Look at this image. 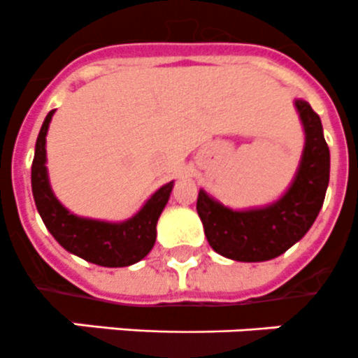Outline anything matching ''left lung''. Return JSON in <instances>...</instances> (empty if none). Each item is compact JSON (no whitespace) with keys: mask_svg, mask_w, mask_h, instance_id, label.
I'll use <instances>...</instances> for the list:
<instances>
[{"mask_svg":"<svg viewBox=\"0 0 358 358\" xmlns=\"http://www.w3.org/2000/svg\"><path fill=\"white\" fill-rule=\"evenodd\" d=\"M306 145L289 189L264 208L234 211L204 189L199 192L196 213L215 252L232 261L261 262L278 257L313 227L330 179V150L320 115L303 99L294 101Z\"/></svg>","mask_w":358,"mask_h":358,"instance_id":"obj_1","label":"left lung"}]
</instances>
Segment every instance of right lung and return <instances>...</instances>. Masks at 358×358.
I'll return each mask as SVG.
<instances>
[{
    "label": "right lung",
    "instance_id": "1",
    "mask_svg": "<svg viewBox=\"0 0 358 358\" xmlns=\"http://www.w3.org/2000/svg\"><path fill=\"white\" fill-rule=\"evenodd\" d=\"M52 113L55 110L42 124L31 163V192L42 222L65 250L88 262L122 268L142 261L156 243L157 218L169 202L173 181L162 186L136 215L120 224L72 215L52 193L45 169V134Z\"/></svg>",
    "mask_w": 358,
    "mask_h": 358
}]
</instances>
